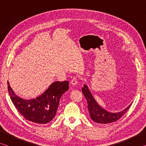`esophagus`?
<instances>
[{
	"label": "esophagus",
	"mask_w": 146,
	"mask_h": 146,
	"mask_svg": "<svg viewBox=\"0 0 146 146\" xmlns=\"http://www.w3.org/2000/svg\"><path fill=\"white\" fill-rule=\"evenodd\" d=\"M71 84H73V86H76L78 84V79L76 77H73L71 80Z\"/></svg>",
	"instance_id": "esophagus-1"
}]
</instances>
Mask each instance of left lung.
<instances>
[{"instance_id": "obj_1", "label": "left lung", "mask_w": 146, "mask_h": 146, "mask_svg": "<svg viewBox=\"0 0 146 146\" xmlns=\"http://www.w3.org/2000/svg\"><path fill=\"white\" fill-rule=\"evenodd\" d=\"M82 91L87 100L88 109L90 117L96 123L106 124V123L114 122L122 117L131 106V104L126 108L120 112L111 113L108 111L97 102L87 85H84V87L82 88Z\"/></svg>"}]
</instances>
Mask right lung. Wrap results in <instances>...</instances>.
<instances>
[{
  "instance_id": "1",
  "label": "right lung",
  "mask_w": 146,
  "mask_h": 146,
  "mask_svg": "<svg viewBox=\"0 0 146 146\" xmlns=\"http://www.w3.org/2000/svg\"><path fill=\"white\" fill-rule=\"evenodd\" d=\"M8 88L12 102L21 115L33 123L46 124L55 117L62 95L69 89V82H54L42 95L29 100L17 96L8 81Z\"/></svg>"
}]
</instances>
